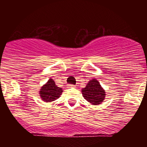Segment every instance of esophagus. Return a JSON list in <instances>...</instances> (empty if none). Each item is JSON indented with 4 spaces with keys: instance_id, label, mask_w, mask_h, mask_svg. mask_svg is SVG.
<instances>
[{
    "instance_id": "1",
    "label": "esophagus",
    "mask_w": 147,
    "mask_h": 147,
    "mask_svg": "<svg viewBox=\"0 0 147 147\" xmlns=\"http://www.w3.org/2000/svg\"><path fill=\"white\" fill-rule=\"evenodd\" d=\"M75 85H67V88H74Z\"/></svg>"
}]
</instances>
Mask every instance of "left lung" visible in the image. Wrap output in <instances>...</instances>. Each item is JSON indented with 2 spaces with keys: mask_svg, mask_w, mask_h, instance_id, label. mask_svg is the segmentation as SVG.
Wrapping results in <instances>:
<instances>
[{
  "mask_svg": "<svg viewBox=\"0 0 147 147\" xmlns=\"http://www.w3.org/2000/svg\"><path fill=\"white\" fill-rule=\"evenodd\" d=\"M83 97L93 105H100L105 100V90L96 79L90 80L86 87L82 89Z\"/></svg>",
  "mask_w": 147,
  "mask_h": 147,
  "instance_id": "left-lung-1",
  "label": "left lung"
}]
</instances>
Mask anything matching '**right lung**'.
<instances>
[{
	"label": "right lung",
	"mask_w": 147,
	"mask_h": 147,
	"mask_svg": "<svg viewBox=\"0 0 147 147\" xmlns=\"http://www.w3.org/2000/svg\"><path fill=\"white\" fill-rule=\"evenodd\" d=\"M62 91V88L57 86L55 82L52 79H49V81L40 90L39 94L44 102H51L59 98Z\"/></svg>",
	"instance_id": "add662e5"
}]
</instances>
